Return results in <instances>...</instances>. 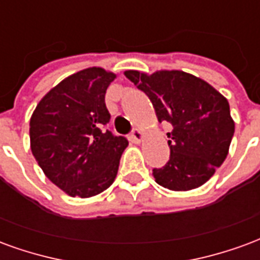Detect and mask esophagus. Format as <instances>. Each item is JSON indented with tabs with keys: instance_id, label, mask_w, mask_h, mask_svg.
<instances>
[{
	"instance_id": "esophagus-1",
	"label": "esophagus",
	"mask_w": 260,
	"mask_h": 260,
	"mask_svg": "<svg viewBox=\"0 0 260 260\" xmlns=\"http://www.w3.org/2000/svg\"><path fill=\"white\" fill-rule=\"evenodd\" d=\"M129 139L132 142H134V143H141L142 139H143V132H142L141 129H138V128H135V129L131 132Z\"/></svg>"
}]
</instances>
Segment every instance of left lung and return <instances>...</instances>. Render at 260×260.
Wrapping results in <instances>:
<instances>
[{"label": "left lung", "instance_id": "obj_1", "mask_svg": "<svg viewBox=\"0 0 260 260\" xmlns=\"http://www.w3.org/2000/svg\"><path fill=\"white\" fill-rule=\"evenodd\" d=\"M124 75L152 102L158 122L167 121L170 160L153 169L158 185L189 191L203 185L227 157L235 124L227 99L207 82L182 71Z\"/></svg>", "mask_w": 260, "mask_h": 260}]
</instances>
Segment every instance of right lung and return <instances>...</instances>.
Listing matches in <instances>:
<instances>
[{"mask_svg":"<svg viewBox=\"0 0 260 260\" xmlns=\"http://www.w3.org/2000/svg\"><path fill=\"white\" fill-rule=\"evenodd\" d=\"M115 76L97 67L79 71L48 91L31 114V153L69 196L99 195L117 177L128 141L107 129L111 115L104 99Z\"/></svg>","mask_w":260,"mask_h":260,"instance_id":"add662e5","label":"right lung"}]
</instances>
